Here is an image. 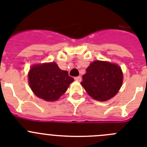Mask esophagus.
Returning <instances> with one entry per match:
<instances>
[{
	"label": "esophagus",
	"instance_id": "obj_1",
	"mask_svg": "<svg viewBox=\"0 0 147 147\" xmlns=\"http://www.w3.org/2000/svg\"><path fill=\"white\" fill-rule=\"evenodd\" d=\"M75 81H79V82H80V81H81V76H78V77H75Z\"/></svg>",
	"mask_w": 147,
	"mask_h": 147
}]
</instances>
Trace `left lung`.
<instances>
[{"label":"left lung","instance_id":"8db88e82","mask_svg":"<svg viewBox=\"0 0 147 147\" xmlns=\"http://www.w3.org/2000/svg\"><path fill=\"white\" fill-rule=\"evenodd\" d=\"M81 83L93 99L106 101L113 98L121 89L123 73L118 65L95 61L90 63Z\"/></svg>","mask_w":147,"mask_h":147}]
</instances>
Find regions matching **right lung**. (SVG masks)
<instances>
[{"instance_id": "obj_1", "label": "right lung", "mask_w": 147, "mask_h": 147, "mask_svg": "<svg viewBox=\"0 0 147 147\" xmlns=\"http://www.w3.org/2000/svg\"><path fill=\"white\" fill-rule=\"evenodd\" d=\"M28 78L33 92L47 101L58 100L74 81L68 72L61 70L53 62L32 66Z\"/></svg>"}]
</instances>
